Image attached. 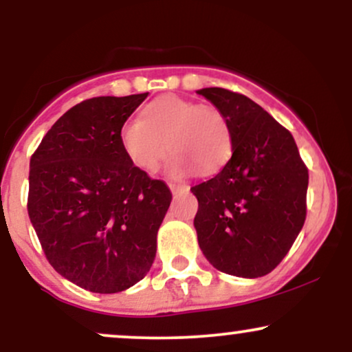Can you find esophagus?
I'll list each match as a JSON object with an SVG mask.
<instances>
[{
  "instance_id": "obj_1",
  "label": "esophagus",
  "mask_w": 352,
  "mask_h": 352,
  "mask_svg": "<svg viewBox=\"0 0 352 352\" xmlns=\"http://www.w3.org/2000/svg\"><path fill=\"white\" fill-rule=\"evenodd\" d=\"M168 187H170L172 193H179V192H188L190 187L185 184H168Z\"/></svg>"
}]
</instances>
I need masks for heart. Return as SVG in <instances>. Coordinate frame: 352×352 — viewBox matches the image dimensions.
<instances>
[{
    "label": "heart",
    "instance_id": "1",
    "mask_svg": "<svg viewBox=\"0 0 352 352\" xmlns=\"http://www.w3.org/2000/svg\"><path fill=\"white\" fill-rule=\"evenodd\" d=\"M125 155L140 170L152 173L175 152L172 172L192 168L201 175L220 170L232 155V129L220 109L195 100L165 96L148 104L142 120L131 119L120 129Z\"/></svg>",
    "mask_w": 352,
    "mask_h": 352
}]
</instances>
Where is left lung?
Instances as JSON below:
<instances>
[{"label":"left lung","instance_id":"obj_1","mask_svg":"<svg viewBox=\"0 0 352 352\" xmlns=\"http://www.w3.org/2000/svg\"><path fill=\"white\" fill-rule=\"evenodd\" d=\"M232 129V157L213 179L192 187L199 245L220 272L258 278L273 272L306 220L308 167L292 132L243 94L200 89Z\"/></svg>","mask_w":352,"mask_h":352}]
</instances>
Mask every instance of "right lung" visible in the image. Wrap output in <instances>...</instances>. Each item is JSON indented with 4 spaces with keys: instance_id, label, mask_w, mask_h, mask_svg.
Returning <instances> with one entry per match:
<instances>
[{
    "instance_id": "right-lung-1",
    "label": "right lung",
    "mask_w": 352,
    "mask_h": 352,
    "mask_svg": "<svg viewBox=\"0 0 352 352\" xmlns=\"http://www.w3.org/2000/svg\"><path fill=\"white\" fill-rule=\"evenodd\" d=\"M147 96L82 100L31 155L28 213L36 235L52 268L87 292H124L155 258L172 193L120 145V129Z\"/></svg>"
}]
</instances>
